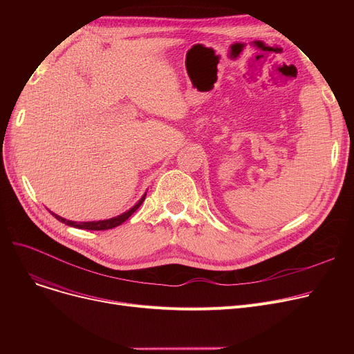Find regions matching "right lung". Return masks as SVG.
<instances>
[{
  "label": "right lung",
  "instance_id": "1",
  "mask_svg": "<svg viewBox=\"0 0 354 354\" xmlns=\"http://www.w3.org/2000/svg\"><path fill=\"white\" fill-rule=\"evenodd\" d=\"M145 196H146V194L142 196V199L136 203V205H135L133 208H130V209L126 211L124 214H122V215H119V216H115V218H110V219H103V221L74 222V221H67V219H64V218H62V216H59V215H55V214H53V212H51V214H53V216L57 218L60 222H63V224L70 225V227H74V228L88 230V231H106V230H111V228H115V227L123 224V222L142 205V202L145 201Z\"/></svg>",
  "mask_w": 354,
  "mask_h": 354
}]
</instances>
